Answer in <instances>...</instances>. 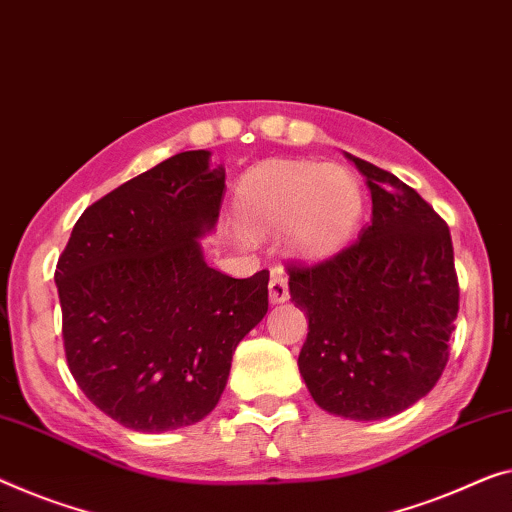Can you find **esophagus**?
<instances>
[{"instance_id": "obj_1", "label": "esophagus", "mask_w": 512, "mask_h": 512, "mask_svg": "<svg viewBox=\"0 0 512 512\" xmlns=\"http://www.w3.org/2000/svg\"><path fill=\"white\" fill-rule=\"evenodd\" d=\"M269 299L271 303H282L289 299V285H287V273L282 269H276L271 273L269 280Z\"/></svg>"}]
</instances>
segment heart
<instances>
[{
  "mask_svg": "<svg viewBox=\"0 0 512 512\" xmlns=\"http://www.w3.org/2000/svg\"><path fill=\"white\" fill-rule=\"evenodd\" d=\"M361 188L342 167L271 160L243 179L236 197L241 223L253 234L289 232L301 255L333 253L361 216Z\"/></svg>",
  "mask_w": 512,
  "mask_h": 512,
  "instance_id": "b5f03b06",
  "label": "heart"
}]
</instances>
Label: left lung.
Returning a JSON list of instances; mask_svg holds the SVG:
<instances>
[{
  "instance_id": "obj_1",
  "label": "left lung",
  "mask_w": 512,
  "mask_h": 512,
  "mask_svg": "<svg viewBox=\"0 0 512 512\" xmlns=\"http://www.w3.org/2000/svg\"><path fill=\"white\" fill-rule=\"evenodd\" d=\"M345 156L368 181L370 223L322 262H287L289 294L308 315L299 370L312 400L335 416L377 421L439 381L460 285L446 220L395 174Z\"/></svg>"
}]
</instances>
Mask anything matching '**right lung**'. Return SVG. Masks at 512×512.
Returning <instances> with one entry per match:
<instances>
[{
  "instance_id": "right-lung-1",
  "label": "right lung",
  "mask_w": 512,
  "mask_h": 512,
  "mask_svg": "<svg viewBox=\"0 0 512 512\" xmlns=\"http://www.w3.org/2000/svg\"><path fill=\"white\" fill-rule=\"evenodd\" d=\"M225 170L181 151L96 200L75 223L55 280L61 335L82 393L124 427L202 421L232 354L269 310V271L232 278L204 262Z\"/></svg>"
}]
</instances>
